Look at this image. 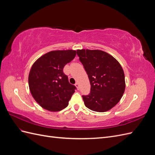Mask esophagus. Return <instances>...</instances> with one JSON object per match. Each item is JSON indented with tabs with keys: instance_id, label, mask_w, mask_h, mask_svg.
I'll return each instance as SVG.
<instances>
[{
	"instance_id": "1",
	"label": "esophagus",
	"mask_w": 155,
	"mask_h": 155,
	"mask_svg": "<svg viewBox=\"0 0 155 155\" xmlns=\"http://www.w3.org/2000/svg\"><path fill=\"white\" fill-rule=\"evenodd\" d=\"M75 86H76V88L78 89V90H79V83H76V84H75Z\"/></svg>"
}]
</instances>
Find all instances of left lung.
Wrapping results in <instances>:
<instances>
[{"instance_id":"left-lung-1","label":"left lung","mask_w":155,"mask_h":155,"mask_svg":"<svg viewBox=\"0 0 155 155\" xmlns=\"http://www.w3.org/2000/svg\"><path fill=\"white\" fill-rule=\"evenodd\" d=\"M91 83V92L83 96L89 109L104 112L120 101L125 89V75L120 63L111 55L99 50H78Z\"/></svg>"}]
</instances>
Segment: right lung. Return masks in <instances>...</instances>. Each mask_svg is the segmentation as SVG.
Here are the masks:
<instances>
[{
    "instance_id": "1",
    "label": "right lung",
    "mask_w": 155,
    "mask_h": 155,
    "mask_svg": "<svg viewBox=\"0 0 155 155\" xmlns=\"http://www.w3.org/2000/svg\"><path fill=\"white\" fill-rule=\"evenodd\" d=\"M76 50H54L43 55L33 64L28 76L30 92L43 109L57 112L66 108L75 92L63 73V68L74 59Z\"/></svg>"
}]
</instances>
